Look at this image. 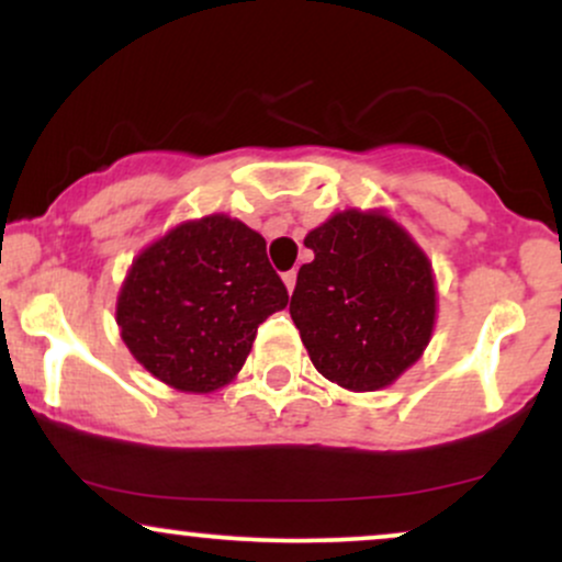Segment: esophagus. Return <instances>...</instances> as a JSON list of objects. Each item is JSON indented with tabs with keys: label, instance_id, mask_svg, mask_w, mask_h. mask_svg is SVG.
Returning a JSON list of instances; mask_svg holds the SVG:
<instances>
[{
	"label": "esophagus",
	"instance_id": "obj_1",
	"mask_svg": "<svg viewBox=\"0 0 562 562\" xmlns=\"http://www.w3.org/2000/svg\"><path fill=\"white\" fill-rule=\"evenodd\" d=\"M295 277H299V274H295V269H293V272H285V274H282V282H285L288 293H293V288H295Z\"/></svg>",
	"mask_w": 562,
	"mask_h": 562
}]
</instances>
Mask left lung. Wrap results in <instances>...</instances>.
<instances>
[{
  "instance_id": "left-lung-1",
  "label": "left lung",
  "mask_w": 562,
  "mask_h": 562,
  "mask_svg": "<svg viewBox=\"0 0 562 562\" xmlns=\"http://www.w3.org/2000/svg\"><path fill=\"white\" fill-rule=\"evenodd\" d=\"M290 317L317 370L348 391L391 385L420 359L436 322L428 256L380 211H344L303 240Z\"/></svg>"
}]
</instances>
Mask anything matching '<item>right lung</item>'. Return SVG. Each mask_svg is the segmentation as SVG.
Here are the masks:
<instances>
[{"instance_id":"add662e5","label":"right lung","mask_w":562,"mask_h":562,"mask_svg":"<svg viewBox=\"0 0 562 562\" xmlns=\"http://www.w3.org/2000/svg\"><path fill=\"white\" fill-rule=\"evenodd\" d=\"M288 306L267 240L224 214L184 222L147 245L128 269L115 319L150 375L187 393L227 385L256 330Z\"/></svg>"}]
</instances>
